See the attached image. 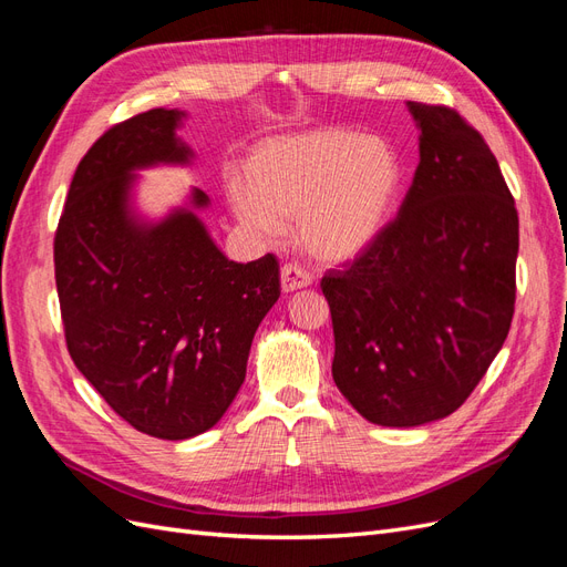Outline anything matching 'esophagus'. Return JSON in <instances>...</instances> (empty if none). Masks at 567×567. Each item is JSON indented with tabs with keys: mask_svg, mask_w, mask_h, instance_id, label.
<instances>
[{
	"mask_svg": "<svg viewBox=\"0 0 567 567\" xmlns=\"http://www.w3.org/2000/svg\"><path fill=\"white\" fill-rule=\"evenodd\" d=\"M312 284V277L298 265H284L281 269V290L284 293H293V290L307 288Z\"/></svg>",
	"mask_w": 567,
	"mask_h": 567,
	"instance_id": "1",
	"label": "esophagus"
}]
</instances>
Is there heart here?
I'll use <instances>...</instances> for the list:
<instances>
[{
    "label": "heart",
    "instance_id": "obj_1",
    "mask_svg": "<svg viewBox=\"0 0 567 567\" xmlns=\"http://www.w3.org/2000/svg\"><path fill=\"white\" fill-rule=\"evenodd\" d=\"M231 208L255 238L277 241L298 227L300 248L326 265H348L385 234L404 186L398 148L381 136L319 127L271 136L244 167Z\"/></svg>",
    "mask_w": 567,
    "mask_h": 567
}]
</instances>
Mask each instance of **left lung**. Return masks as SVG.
<instances>
[{
  "mask_svg": "<svg viewBox=\"0 0 567 567\" xmlns=\"http://www.w3.org/2000/svg\"><path fill=\"white\" fill-rule=\"evenodd\" d=\"M419 167L398 219L321 290L333 381L367 421L450 416L499 354L516 302L518 213L494 153L456 111L406 101Z\"/></svg>",
  "mask_w": 567,
  "mask_h": 567,
  "instance_id": "obj_1",
  "label": "left lung"
}]
</instances>
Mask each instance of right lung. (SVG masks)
I'll return each mask as SVG.
<instances>
[{"instance_id":"obj_1","label":"right lung","mask_w":567,"mask_h":567,"mask_svg":"<svg viewBox=\"0 0 567 567\" xmlns=\"http://www.w3.org/2000/svg\"><path fill=\"white\" fill-rule=\"evenodd\" d=\"M184 120L153 109L101 136L75 169L54 241L68 352L117 416L161 440L196 437L225 416L281 296L271 252L238 265L217 248L200 188L161 219L136 208L142 169L194 163Z\"/></svg>"}]
</instances>
